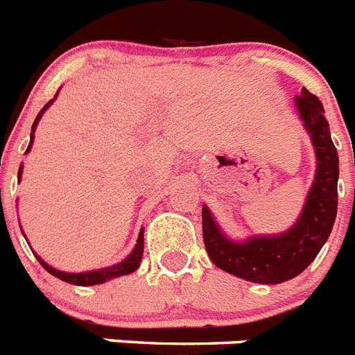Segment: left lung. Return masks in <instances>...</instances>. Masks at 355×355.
<instances>
[{
    "label": "left lung",
    "instance_id": "1",
    "mask_svg": "<svg viewBox=\"0 0 355 355\" xmlns=\"http://www.w3.org/2000/svg\"><path fill=\"white\" fill-rule=\"evenodd\" d=\"M300 119L317 154V174L299 222L280 236H257L236 243L225 238L205 205L201 209L203 242L214 266L258 284H280L300 275L328 240L337 214L339 157L321 101L302 89L295 97Z\"/></svg>",
    "mask_w": 355,
    "mask_h": 355
}]
</instances>
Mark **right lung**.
I'll return each instance as SVG.
<instances>
[{
  "mask_svg": "<svg viewBox=\"0 0 355 355\" xmlns=\"http://www.w3.org/2000/svg\"><path fill=\"white\" fill-rule=\"evenodd\" d=\"M51 102L53 101H49L47 104H45L44 110H47V106H49ZM44 110L38 113V117H36V121H34L33 133H34V128H36V124H38L40 117H42V113H44ZM33 133H31V143L25 152H29L31 150V144H33V139H34ZM19 174H21V166H19L18 178H19ZM143 249H144V236H143V231H141L139 232V238H137V245H135V249H133L132 254H130L126 260H123V262L117 263V266H113V268L101 269V271H89V273H64V271H56L55 268L47 266V263H45L40 257H36V258H38V262L44 266L45 271H49V273L53 275V277H56V279H60V280H64V282H69V284H75V286H95V284H102V282H106V280H110V279H115V277H121V275L133 273V271L139 268V263H141V258H143Z\"/></svg>",
  "mask_w": 355,
  "mask_h": 355,
  "instance_id": "right-lung-1",
  "label": "right lung"
}]
</instances>
